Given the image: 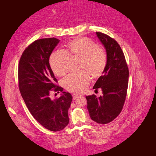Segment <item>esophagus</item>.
Listing matches in <instances>:
<instances>
[{"label":"esophagus","instance_id":"esophagus-1","mask_svg":"<svg viewBox=\"0 0 156 156\" xmlns=\"http://www.w3.org/2000/svg\"><path fill=\"white\" fill-rule=\"evenodd\" d=\"M79 97H80V95H78L77 94H73V100H75V99H77V98H78Z\"/></svg>","mask_w":156,"mask_h":156}]
</instances>
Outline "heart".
<instances>
[{
    "label": "heart",
    "mask_w": 156,
    "mask_h": 156,
    "mask_svg": "<svg viewBox=\"0 0 156 156\" xmlns=\"http://www.w3.org/2000/svg\"><path fill=\"white\" fill-rule=\"evenodd\" d=\"M69 57L80 58V69H85L94 79L102 75L107 64V55L104 49L98 47L90 39L78 37L67 44V48L64 52L57 51L51 54L49 63L56 76H63L67 73ZM89 82L88 73L81 71L66 77L62 84L68 91L80 94L85 91Z\"/></svg>",
    "instance_id": "obj_1"
}]
</instances>
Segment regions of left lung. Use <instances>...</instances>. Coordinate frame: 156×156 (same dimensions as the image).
<instances>
[{
    "label": "left lung",
    "mask_w": 156,
    "mask_h": 156,
    "mask_svg": "<svg viewBox=\"0 0 156 156\" xmlns=\"http://www.w3.org/2000/svg\"><path fill=\"white\" fill-rule=\"evenodd\" d=\"M96 35L105 49L107 64L103 75L93 87L95 91L101 89L102 95L87 96V109L93 121L107 124L119 115L123 107L129 71L123 52L116 41L101 32H96Z\"/></svg>",
    "instance_id": "8db88e82"
}]
</instances>
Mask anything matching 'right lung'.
<instances>
[{
  "label": "right lung",
  "instance_id": "add662e5",
  "mask_svg": "<svg viewBox=\"0 0 156 156\" xmlns=\"http://www.w3.org/2000/svg\"><path fill=\"white\" fill-rule=\"evenodd\" d=\"M60 40L55 38L35 40L24 51L19 62V87L23 99L31 115L47 129L57 132L69 123L68 109L73 97L57 86V80L49 64V58ZM54 90L62 94L52 100Z\"/></svg>",
  "mask_w": 156,
  "mask_h": 156
}]
</instances>
